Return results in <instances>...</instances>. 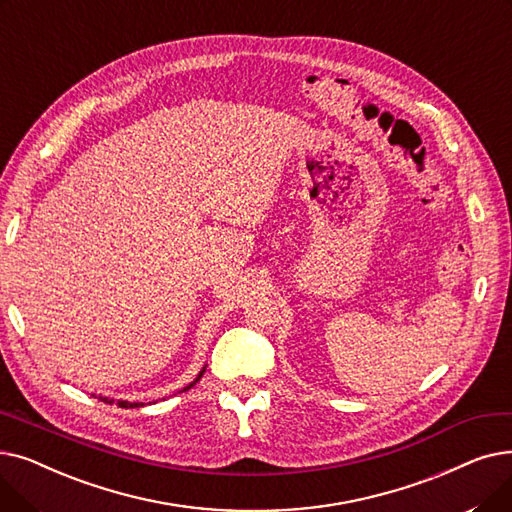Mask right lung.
<instances>
[{"label":"right lung","mask_w":512,"mask_h":512,"mask_svg":"<svg viewBox=\"0 0 512 512\" xmlns=\"http://www.w3.org/2000/svg\"><path fill=\"white\" fill-rule=\"evenodd\" d=\"M204 371H206V367L198 373V377L196 379H193L187 387H183L181 389V392H187V389H191L193 385H196L200 379H202V375H204ZM93 398H97V400H102V402H106V404H114V398H106V396H95V394H91ZM116 404L120 406V408H141L143 406V402H129V400H116Z\"/></svg>","instance_id":"obj_1"}]
</instances>
